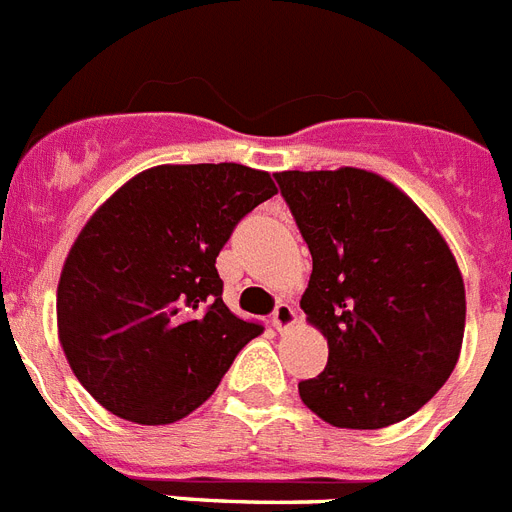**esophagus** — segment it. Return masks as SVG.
I'll return each instance as SVG.
<instances>
[{
	"mask_svg": "<svg viewBox=\"0 0 512 512\" xmlns=\"http://www.w3.org/2000/svg\"><path fill=\"white\" fill-rule=\"evenodd\" d=\"M272 323L274 329H287V326H292L295 323V310H292L290 303H277V308H274L272 313Z\"/></svg>",
	"mask_w": 512,
	"mask_h": 512,
	"instance_id": "esophagus-1",
	"label": "esophagus"
}]
</instances>
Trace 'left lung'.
I'll use <instances>...</instances> for the list:
<instances>
[{"mask_svg": "<svg viewBox=\"0 0 512 512\" xmlns=\"http://www.w3.org/2000/svg\"><path fill=\"white\" fill-rule=\"evenodd\" d=\"M313 256L300 308L329 362L298 383L323 422L378 430L443 388L464 342L466 292L451 248L386 178L357 168L277 173Z\"/></svg>", "mask_w": 512, "mask_h": 512, "instance_id": "left-lung-1", "label": "left lung"}]
</instances>
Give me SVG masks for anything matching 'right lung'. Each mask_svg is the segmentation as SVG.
<instances>
[{"label":"right lung","mask_w":512,"mask_h":512,"mask_svg":"<svg viewBox=\"0 0 512 512\" xmlns=\"http://www.w3.org/2000/svg\"><path fill=\"white\" fill-rule=\"evenodd\" d=\"M277 186L238 163L157 165L124 183L74 240L56 292L59 342L116 417L170 425L214 393L259 336L222 303L217 256Z\"/></svg>","instance_id":"add662e5"}]
</instances>
